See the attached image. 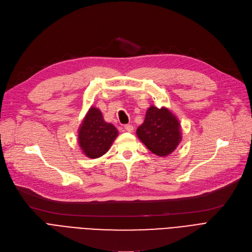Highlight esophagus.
I'll return each instance as SVG.
<instances>
[{
    "instance_id": "obj_1",
    "label": "esophagus",
    "mask_w": 252,
    "mask_h": 252,
    "mask_svg": "<svg viewBox=\"0 0 252 252\" xmlns=\"http://www.w3.org/2000/svg\"><path fill=\"white\" fill-rule=\"evenodd\" d=\"M125 129H126V131H128V133H131V131L134 130V126H130V125H126V126H125Z\"/></svg>"
}]
</instances>
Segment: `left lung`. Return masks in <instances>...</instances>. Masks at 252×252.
<instances>
[{
    "label": "left lung",
    "instance_id": "8db88e82",
    "mask_svg": "<svg viewBox=\"0 0 252 252\" xmlns=\"http://www.w3.org/2000/svg\"><path fill=\"white\" fill-rule=\"evenodd\" d=\"M137 135L152 153L166 156L177 148L181 141L180 124L166 108L151 106L144 123L137 129Z\"/></svg>",
    "mask_w": 252,
    "mask_h": 252
}]
</instances>
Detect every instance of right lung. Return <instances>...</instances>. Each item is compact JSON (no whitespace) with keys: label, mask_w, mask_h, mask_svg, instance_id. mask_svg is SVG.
<instances>
[{"label":"right lung","mask_w":252,"mask_h":252,"mask_svg":"<svg viewBox=\"0 0 252 252\" xmlns=\"http://www.w3.org/2000/svg\"><path fill=\"white\" fill-rule=\"evenodd\" d=\"M117 137V129L104 122L99 109L92 107L78 133L79 145L88 157L97 158L105 154Z\"/></svg>","instance_id":"add662e5"}]
</instances>
